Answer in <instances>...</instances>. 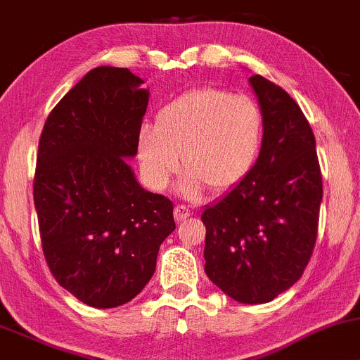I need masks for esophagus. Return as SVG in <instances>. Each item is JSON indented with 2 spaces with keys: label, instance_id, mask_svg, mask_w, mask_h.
<instances>
[{
  "label": "esophagus",
  "instance_id": "obj_1",
  "mask_svg": "<svg viewBox=\"0 0 360 360\" xmlns=\"http://www.w3.org/2000/svg\"><path fill=\"white\" fill-rule=\"evenodd\" d=\"M189 216H191V210H189L188 206L179 205V206L174 207V218H176L177 223L184 221V219L189 218Z\"/></svg>",
  "mask_w": 360,
  "mask_h": 360
}]
</instances>
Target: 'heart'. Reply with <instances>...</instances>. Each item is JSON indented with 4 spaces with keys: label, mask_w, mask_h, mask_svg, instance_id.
<instances>
[{
    "label": "heart",
    "mask_w": 360,
    "mask_h": 360,
    "mask_svg": "<svg viewBox=\"0 0 360 360\" xmlns=\"http://www.w3.org/2000/svg\"><path fill=\"white\" fill-rule=\"evenodd\" d=\"M263 132L265 115L255 98L213 86L189 90L158 112L155 125L139 129V164L147 184L164 191L181 171L183 153L184 196L198 198L205 186L226 191L255 166Z\"/></svg>",
    "instance_id": "b5f03b06"
}]
</instances>
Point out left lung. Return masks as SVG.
<instances>
[{
	"mask_svg": "<svg viewBox=\"0 0 360 360\" xmlns=\"http://www.w3.org/2000/svg\"><path fill=\"white\" fill-rule=\"evenodd\" d=\"M265 115L259 155L235 188L201 214L205 271L241 304H266L298 281L314 253L322 172L311 127L274 82L250 77Z\"/></svg>",
	"mask_w": 360,
	"mask_h": 360,
	"instance_id": "obj_1",
	"label": "left lung"
}]
</instances>
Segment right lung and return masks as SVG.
Masks as SVG:
<instances>
[{"mask_svg":"<svg viewBox=\"0 0 360 360\" xmlns=\"http://www.w3.org/2000/svg\"><path fill=\"white\" fill-rule=\"evenodd\" d=\"M141 84L129 68H94L53 107L38 144L33 199L46 265L95 309L141 293L176 228L171 199L142 189L125 161L149 102Z\"/></svg>","mask_w":360,"mask_h":360,"instance_id":"obj_1","label":"right lung"}]
</instances>
